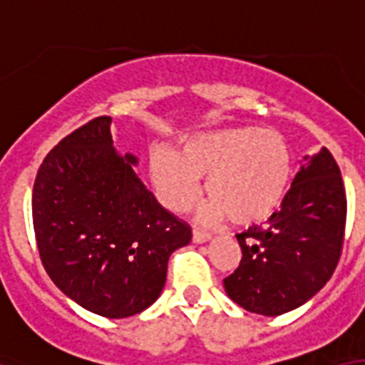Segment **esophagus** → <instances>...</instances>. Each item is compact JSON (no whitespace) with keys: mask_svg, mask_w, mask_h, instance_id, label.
<instances>
[{"mask_svg":"<svg viewBox=\"0 0 365 365\" xmlns=\"http://www.w3.org/2000/svg\"><path fill=\"white\" fill-rule=\"evenodd\" d=\"M209 240H211V234L203 232V230H194V232H192V242H194V244H205Z\"/></svg>","mask_w":365,"mask_h":365,"instance_id":"obj_1","label":"esophagus"}]
</instances>
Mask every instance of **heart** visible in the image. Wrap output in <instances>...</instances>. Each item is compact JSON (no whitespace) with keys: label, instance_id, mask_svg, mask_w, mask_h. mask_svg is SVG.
Segmentation results:
<instances>
[{"label":"heart","instance_id":"heart-1","mask_svg":"<svg viewBox=\"0 0 365 365\" xmlns=\"http://www.w3.org/2000/svg\"><path fill=\"white\" fill-rule=\"evenodd\" d=\"M148 175L160 202L175 213L196 202L200 179L207 177L211 196L200 209L203 221L230 217L236 225H255L284 203L293 180V152L272 129L219 127L190 135L179 152H152Z\"/></svg>","mask_w":365,"mask_h":365}]
</instances>
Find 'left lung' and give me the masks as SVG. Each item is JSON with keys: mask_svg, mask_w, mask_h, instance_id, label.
<instances>
[{"mask_svg": "<svg viewBox=\"0 0 365 365\" xmlns=\"http://www.w3.org/2000/svg\"><path fill=\"white\" fill-rule=\"evenodd\" d=\"M303 160L267 227L236 236L242 261L225 278V291L247 312L279 316L299 309L337 267L346 221L341 171L327 148Z\"/></svg>", "mask_w": 365, "mask_h": 365, "instance_id": "8db88e82", "label": "left lung"}]
</instances>
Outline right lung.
<instances>
[{
	"mask_svg": "<svg viewBox=\"0 0 365 365\" xmlns=\"http://www.w3.org/2000/svg\"><path fill=\"white\" fill-rule=\"evenodd\" d=\"M110 125L95 118L45 156L32 217L56 287L93 314L127 318L156 303L169 257L192 232L138 179V158L115 152Z\"/></svg>",
	"mask_w": 365,
	"mask_h": 365,
	"instance_id": "add662e5",
	"label": "right lung"
}]
</instances>
